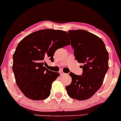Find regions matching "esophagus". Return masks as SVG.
<instances>
[{"mask_svg": "<svg viewBox=\"0 0 121 121\" xmlns=\"http://www.w3.org/2000/svg\"><path fill=\"white\" fill-rule=\"evenodd\" d=\"M60 74L61 76H64V75L66 74V73H65L64 72L62 71H60Z\"/></svg>", "mask_w": 121, "mask_h": 121, "instance_id": "esophagus-1", "label": "esophagus"}]
</instances>
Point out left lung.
<instances>
[{"mask_svg": "<svg viewBox=\"0 0 121 121\" xmlns=\"http://www.w3.org/2000/svg\"><path fill=\"white\" fill-rule=\"evenodd\" d=\"M74 50L75 59L82 63V74L70 73L72 82L65 87L73 99L85 100L100 88L109 68V54L102 39L85 30H69L68 32Z\"/></svg>", "mask_w": 121, "mask_h": 121, "instance_id": "8db88e82", "label": "left lung"}]
</instances>
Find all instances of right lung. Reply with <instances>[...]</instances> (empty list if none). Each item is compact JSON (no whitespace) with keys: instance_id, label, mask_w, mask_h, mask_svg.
I'll return each instance as SVG.
<instances>
[{"instance_id":"1","label":"right lung","mask_w":121,"mask_h":121,"mask_svg":"<svg viewBox=\"0 0 121 121\" xmlns=\"http://www.w3.org/2000/svg\"><path fill=\"white\" fill-rule=\"evenodd\" d=\"M70 45L62 30L45 29L34 32L18 44L13 56L12 70L16 84L27 98L35 101L48 98L53 82L59 76L45 68V60L53 61L56 50Z\"/></svg>"}]
</instances>
